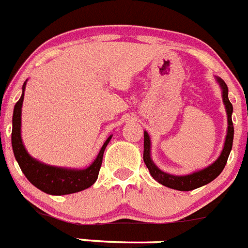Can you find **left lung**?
<instances>
[{
    "instance_id": "obj_1",
    "label": "left lung",
    "mask_w": 248,
    "mask_h": 248,
    "mask_svg": "<svg viewBox=\"0 0 248 248\" xmlns=\"http://www.w3.org/2000/svg\"><path fill=\"white\" fill-rule=\"evenodd\" d=\"M216 81L218 82V85L222 90V101H224L225 108H226L227 113V135L225 138L224 148H222L221 155L213 164H210L206 168L202 169V170L194 171V173L188 174V175H173V174L166 173L162 171L155 162L151 158V140H149L148 133L144 131V149H143V160L146 163L147 168H148L149 173L158 183H160L164 186H168L170 189H175V190L180 191H189L194 190L196 188H200L202 185L209 184L213 182L215 178L220 175L222 170H224L225 166H226L227 158L230 155V152L232 149V142H233V124L231 115H232V104L229 100V89L225 81L220 78H216Z\"/></svg>"
}]
</instances>
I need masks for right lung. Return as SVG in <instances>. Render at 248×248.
Listing matches in <instances>:
<instances>
[{
  "label": "right lung",
  "instance_id": "right-lung-1",
  "mask_svg": "<svg viewBox=\"0 0 248 248\" xmlns=\"http://www.w3.org/2000/svg\"><path fill=\"white\" fill-rule=\"evenodd\" d=\"M24 89H26V82L22 86L21 99L15 105L12 117V149L21 170L34 186L50 195H65V194L78 193V191L90 188L99 177L105 148L112 136L105 140L97 157L85 169L60 168V167L48 166L34 159L28 155L27 149L24 148L21 137V113Z\"/></svg>",
  "mask_w": 248,
  "mask_h": 248
}]
</instances>
